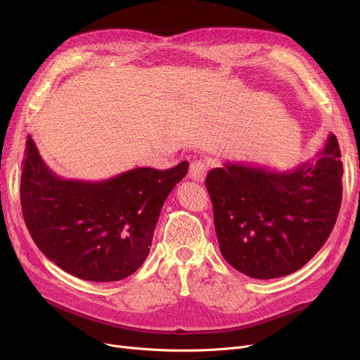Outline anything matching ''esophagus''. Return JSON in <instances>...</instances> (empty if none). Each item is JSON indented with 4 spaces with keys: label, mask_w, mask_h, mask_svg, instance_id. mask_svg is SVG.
Wrapping results in <instances>:
<instances>
[{
    "label": "esophagus",
    "mask_w": 360,
    "mask_h": 360,
    "mask_svg": "<svg viewBox=\"0 0 360 360\" xmlns=\"http://www.w3.org/2000/svg\"><path fill=\"white\" fill-rule=\"evenodd\" d=\"M207 170H209V162L205 160H194L190 166V178L197 182H202L205 179Z\"/></svg>",
    "instance_id": "esophagus-1"
}]
</instances>
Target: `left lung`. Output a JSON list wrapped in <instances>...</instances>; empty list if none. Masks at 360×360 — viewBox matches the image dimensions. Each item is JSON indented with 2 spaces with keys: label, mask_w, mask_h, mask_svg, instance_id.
Instances as JSON below:
<instances>
[{
  "label": "left lung",
  "mask_w": 360,
  "mask_h": 360,
  "mask_svg": "<svg viewBox=\"0 0 360 360\" xmlns=\"http://www.w3.org/2000/svg\"><path fill=\"white\" fill-rule=\"evenodd\" d=\"M328 136L312 160L290 170L226 162L205 178L223 258L252 278L302 269L328 239L342 205L343 163Z\"/></svg>",
  "instance_id": "1"
}]
</instances>
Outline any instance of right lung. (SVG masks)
<instances>
[{
    "mask_svg": "<svg viewBox=\"0 0 360 360\" xmlns=\"http://www.w3.org/2000/svg\"><path fill=\"white\" fill-rule=\"evenodd\" d=\"M188 162L166 170L136 167L99 182L63 179L27 136L20 182L32 239L64 271L89 281H118L146 261L169 193Z\"/></svg>",
    "mask_w": 360,
    "mask_h": 360,
    "instance_id": "right-lung-1",
    "label": "right lung"
}]
</instances>
